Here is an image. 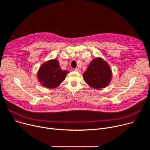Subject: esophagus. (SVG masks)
<instances>
[{
	"label": "esophagus",
	"instance_id": "esophagus-1",
	"mask_svg": "<svg viewBox=\"0 0 150 150\" xmlns=\"http://www.w3.org/2000/svg\"><path fill=\"white\" fill-rule=\"evenodd\" d=\"M75 71H76V72H81V71L78 69V68H75V69H74Z\"/></svg>",
	"mask_w": 150,
	"mask_h": 150
}]
</instances>
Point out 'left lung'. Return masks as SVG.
Segmentation results:
<instances>
[{
	"label": "left lung",
	"mask_w": 150,
	"mask_h": 150,
	"mask_svg": "<svg viewBox=\"0 0 150 150\" xmlns=\"http://www.w3.org/2000/svg\"><path fill=\"white\" fill-rule=\"evenodd\" d=\"M84 81L94 88H103L108 86L112 78L110 67L101 58H96L83 74Z\"/></svg>",
	"instance_id": "obj_1"
}]
</instances>
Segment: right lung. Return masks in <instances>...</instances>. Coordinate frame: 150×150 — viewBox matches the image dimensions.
<instances>
[{
	"label": "right lung",
	"instance_id": "add662e5",
	"mask_svg": "<svg viewBox=\"0 0 150 150\" xmlns=\"http://www.w3.org/2000/svg\"><path fill=\"white\" fill-rule=\"evenodd\" d=\"M68 72L62 71L56 59L42 64L38 72L37 77L40 83L49 88L57 87L65 79Z\"/></svg>",
	"mask_w": 150,
	"mask_h": 150
}]
</instances>
